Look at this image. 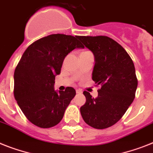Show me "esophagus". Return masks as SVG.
Returning a JSON list of instances; mask_svg holds the SVG:
<instances>
[{
    "label": "esophagus",
    "instance_id": "1",
    "mask_svg": "<svg viewBox=\"0 0 153 153\" xmlns=\"http://www.w3.org/2000/svg\"><path fill=\"white\" fill-rule=\"evenodd\" d=\"M76 94H82V91L79 90V89H76Z\"/></svg>",
    "mask_w": 153,
    "mask_h": 153
}]
</instances>
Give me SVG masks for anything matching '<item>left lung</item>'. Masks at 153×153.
<instances>
[{
	"label": "left lung",
	"instance_id": "obj_1",
	"mask_svg": "<svg viewBox=\"0 0 153 153\" xmlns=\"http://www.w3.org/2000/svg\"><path fill=\"white\" fill-rule=\"evenodd\" d=\"M93 52L92 79L99 86L98 97L84 91L86 102L80 107L84 122L96 129L108 128L122 118L133 102L137 87L135 68L123 47L106 36H79Z\"/></svg>",
	"mask_w": 153,
	"mask_h": 153
}]
</instances>
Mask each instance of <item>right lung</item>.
<instances>
[{"instance_id":"1","label":"right lung","mask_w":153,"mask_h":153,"mask_svg":"<svg viewBox=\"0 0 153 153\" xmlns=\"http://www.w3.org/2000/svg\"><path fill=\"white\" fill-rule=\"evenodd\" d=\"M77 38L51 34L39 39L26 48L15 69L14 96L26 118L37 127L58 124L76 95L71 87L55 91L54 84L65 57L74 49L84 48Z\"/></svg>"}]
</instances>
